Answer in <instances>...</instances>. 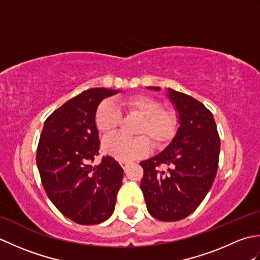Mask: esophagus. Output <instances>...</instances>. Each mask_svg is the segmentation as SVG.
Listing matches in <instances>:
<instances>
[{
	"mask_svg": "<svg viewBox=\"0 0 260 260\" xmlns=\"http://www.w3.org/2000/svg\"><path fill=\"white\" fill-rule=\"evenodd\" d=\"M119 164H120V167H121V168H123L124 170H126V169H127V167H128V164H129V163H128V162H126V161H120V162H119Z\"/></svg>",
	"mask_w": 260,
	"mask_h": 260,
	"instance_id": "esophagus-1",
	"label": "esophagus"
}]
</instances>
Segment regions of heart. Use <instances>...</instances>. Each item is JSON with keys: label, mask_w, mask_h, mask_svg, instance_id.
Instances as JSON below:
<instances>
[{"label": "heart", "mask_w": 260, "mask_h": 260, "mask_svg": "<svg viewBox=\"0 0 260 260\" xmlns=\"http://www.w3.org/2000/svg\"><path fill=\"white\" fill-rule=\"evenodd\" d=\"M118 106L127 114L142 118L136 134L139 137L113 135L103 143L104 152L119 161H132L146 156L151 151V143L155 147H163L172 141L178 129V117L171 109L163 108L157 99L134 95L120 99ZM121 120V112L112 101L102 102L95 113V125L104 135H110L117 129Z\"/></svg>", "instance_id": "heart-1"}]
</instances>
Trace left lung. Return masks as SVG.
<instances>
[{"label":"left lung","instance_id":"obj_1","mask_svg":"<svg viewBox=\"0 0 260 260\" xmlns=\"http://www.w3.org/2000/svg\"><path fill=\"white\" fill-rule=\"evenodd\" d=\"M159 90V87H147ZM179 113L180 126L165 150L140 164L141 189L152 217L178 221L200 206L217 174L220 137L211 112L193 97L168 89ZM165 164L167 171H159Z\"/></svg>","mask_w":260,"mask_h":260}]
</instances>
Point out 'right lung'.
<instances>
[{
	"instance_id": "add662e5",
	"label": "right lung",
	"mask_w": 260,
	"mask_h": 260,
	"mask_svg": "<svg viewBox=\"0 0 260 260\" xmlns=\"http://www.w3.org/2000/svg\"><path fill=\"white\" fill-rule=\"evenodd\" d=\"M119 90L91 88L66 102L46 119L37 167L48 198L64 217L97 224L113 214L124 171L113 157L91 165L101 142L95 113L104 98Z\"/></svg>"
}]
</instances>
